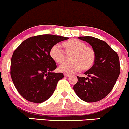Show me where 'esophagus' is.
I'll return each instance as SVG.
<instances>
[{"instance_id":"obj_1","label":"esophagus","mask_w":129,"mask_h":129,"mask_svg":"<svg viewBox=\"0 0 129 129\" xmlns=\"http://www.w3.org/2000/svg\"><path fill=\"white\" fill-rule=\"evenodd\" d=\"M64 77H68L70 76L71 75L70 74H64Z\"/></svg>"}]
</instances>
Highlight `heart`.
<instances>
[{"label": "heart", "instance_id": "1", "mask_svg": "<svg viewBox=\"0 0 129 129\" xmlns=\"http://www.w3.org/2000/svg\"><path fill=\"white\" fill-rule=\"evenodd\" d=\"M61 46L66 54H71L69 59L71 61L61 65L59 67L60 72L69 74L80 69L86 71L93 67L96 60V53L91 46H87L85 42L76 38L64 42ZM64 53L58 46L54 45L49 50V56L58 64H62L66 59Z\"/></svg>", "mask_w": 129, "mask_h": 129}]
</instances>
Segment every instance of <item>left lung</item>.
Listing matches in <instances>:
<instances>
[{
  "label": "left lung",
  "mask_w": 129,
  "mask_h": 129,
  "mask_svg": "<svg viewBox=\"0 0 129 129\" xmlns=\"http://www.w3.org/2000/svg\"><path fill=\"white\" fill-rule=\"evenodd\" d=\"M93 47L96 60L91 69L85 72L88 77H77L73 89L77 96L87 102H94L105 98L115 86L120 74L118 53L106 42L92 37H79Z\"/></svg>",
  "instance_id": "obj_1"
}]
</instances>
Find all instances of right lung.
Listing matches in <instances>:
<instances>
[{"label":"right lung","instance_id":"right-lung-1","mask_svg":"<svg viewBox=\"0 0 129 129\" xmlns=\"http://www.w3.org/2000/svg\"><path fill=\"white\" fill-rule=\"evenodd\" d=\"M69 38L40 35L28 38L13 53L10 74L19 93L27 101L41 103L53 94L61 72H52L57 64L49 56L52 46Z\"/></svg>","mask_w":129,"mask_h":129}]
</instances>
